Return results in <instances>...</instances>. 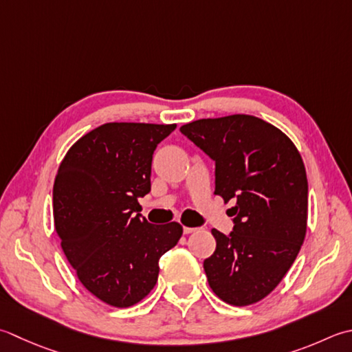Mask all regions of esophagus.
I'll return each instance as SVG.
<instances>
[{"mask_svg":"<svg viewBox=\"0 0 352 352\" xmlns=\"http://www.w3.org/2000/svg\"><path fill=\"white\" fill-rule=\"evenodd\" d=\"M197 230V227H183V232L186 235H189V233H194Z\"/></svg>","mask_w":352,"mask_h":352,"instance_id":"esophagus-1","label":"esophagus"}]
</instances>
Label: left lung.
Returning a JSON list of instances; mask_svg holds the SVG:
<instances>
[{
	"instance_id": "left-lung-1",
	"label": "left lung",
	"mask_w": 352,
	"mask_h": 352,
	"mask_svg": "<svg viewBox=\"0 0 352 352\" xmlns=\"http://www.w3.org/2000/svg\"><path fill=\"white\" fill-rule=\"evenodd\" d=\"M182 133L215 162V194L235 199L230 235L212 229L204 261L212 292L235 307L256 304L278 287L304 244L308 182L298 148L263 119L233 114L186 123Z\"/></svg>"
}]
</instances>
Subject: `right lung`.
Masks as SVG:
<instances>
[{
    "instance_id": "obj_1",
    "label": "right lung",
    "mask_w": 352,
    "mask_h": 352,
    "mask_svg": "<svg viewBox=\"0 0 352 352\" xmlns=\"http://www.w3.org/2000/svg\"><path fill=\"white\" fill-rule=\"evenodd\" d=\"M175 128L105 123L80 137L59 164L53 213L62 250L82 285L111 307L146 298L158 261L183 235L178 223L149 224L139 213L154 151Z\"/></svg>"
}]
</instances>
